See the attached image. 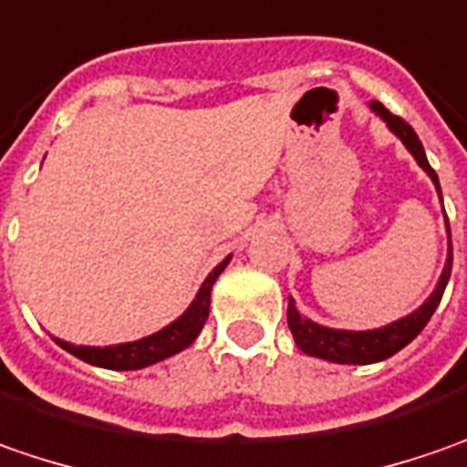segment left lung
<instances>
[{"instance_id": "1", "label": "left lung", "mask_w": 467, "mask_h": 467, "mask_svg": "<svg viewBox=\"0 0 467 467\" xmlns=\"http://www.w3.org/2000/svg\"><path fill=\"white\" fill-rule=\"evenodd\" d=\"M372 110L378 113L382 121L390 126V131H393L395 137L406 144V150H409V152L416 157V162L426 170V175L431 178V183L437 185V193H440V199H442L440 178H437L434 168L429 165L424 147H421V141L416 137V131H413L400 116H393V113H390L382 103H378V100L372 103ZM447 233H450V224H447ZM450 271H452V245L447 250V264H444L440 284H437V289L431 292V297L426 299L419 310H413V313L406 315V317H400V320H395L390 326H385V328L378 330H336L326 328V326H317L313 320L302 317V315L297 313L292 297H289L286 320H289V330H292V336H295V344H297L305 354H310V357L328 359V362L336 364L382 362V359L398 354L403 346H409L410 341L424 330V326L429 323V317L434 315L440 299H442L444 286L450 282Z\"/></svg>"}]
</instances>
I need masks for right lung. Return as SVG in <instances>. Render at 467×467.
<instances>
[{
    "label": "right lung",
    "instance_id": "obj_1",
    "mask_svg": "<svg viewBox=\"0 0 467 467\" xmlns=\"http://www.w3.org/2000/svg\"><path fill=\"white\" fill-rule=\"evenodd\" d=\"M230 264V255L206 276V282L202 284L196 299L191 302V307L185 310L175 323H170L168 328L157 330L147 338H139L131 344H116V346H74L67 341H58L61 348H67L69 354H74L82 362L95 364V367H105V369H141L150 367L154 362H162L172 354L183 351L185 346H191L196 341V336L202 333L203 323L209 317V299H212V286L217 282V276L224 271V265Z\"/></svg>",
    "mask_w": 467,
    "mask_h": 467
}]
</instances>
